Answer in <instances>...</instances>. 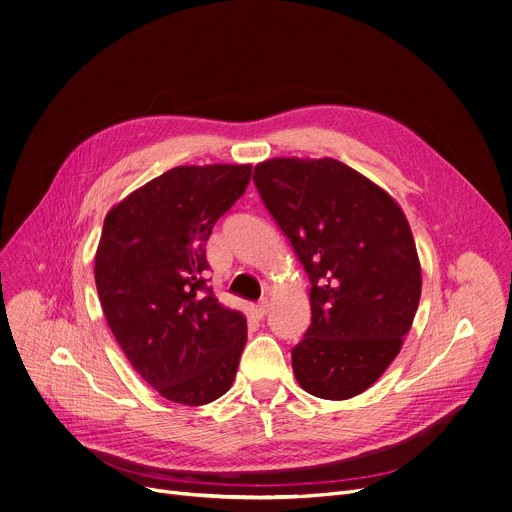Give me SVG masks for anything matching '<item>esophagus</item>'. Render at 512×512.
Returning <instances> with one entry per match:
<instances>
[{
    "label": "esophagus",
    "mask_w": 512,
    "mask_h": 512,
    "mask_svg": "<svg viewBox=\"0 0 512 512\" xmlns=\"http://www.w3.org/2000/svg\"><path fill=\"white\" fill-rule=\"evenodd\" d=\"M267 311H269V300H267V298L259 300V302L255 304V309H253V313H255L257 319H263V317L267 315Z\"/></svg>",
    "instance_id": "1"
}]
</instances>
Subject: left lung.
Instances as JSON below:
<instances>
[{
    "label": "left lung",
    "mask_w": 512,
    "mask_h": 512,
    "mask_svg": "<svg viewBox=\"0 0 512 512\" xmlns=\"http://www.w3.org/2000/svg\"><path fill=\"white\" fill-rule=\"evenodd\" d=\"M253 183L311 280V325L292 350L298 385L333 401L360 395L399 354L420 304L403 210L333 158H271Z\"/></svg>",
    "instance_id": "obj_1"
}]
</instances>
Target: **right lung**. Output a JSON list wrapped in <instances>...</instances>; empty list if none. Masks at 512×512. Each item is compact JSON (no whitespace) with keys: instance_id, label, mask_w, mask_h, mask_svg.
<instances>
[{"instance_id":"right-lung-1","label":"right lung","mask_w":512,"mask_h":512,"mask_svg":"<svg viewBox=\"0 0 512 512\" xmlns=\"http://www.w3.org/2000/svg\"><path fill=\"white\" fill-rule=\"evenodd\" d=\"M251 181V164L175 166L105 218L94 280L107 323L140 377L164 399L222 397L247 344V319L201 278L214 224Z\"/></svg>"}]
</instances>
